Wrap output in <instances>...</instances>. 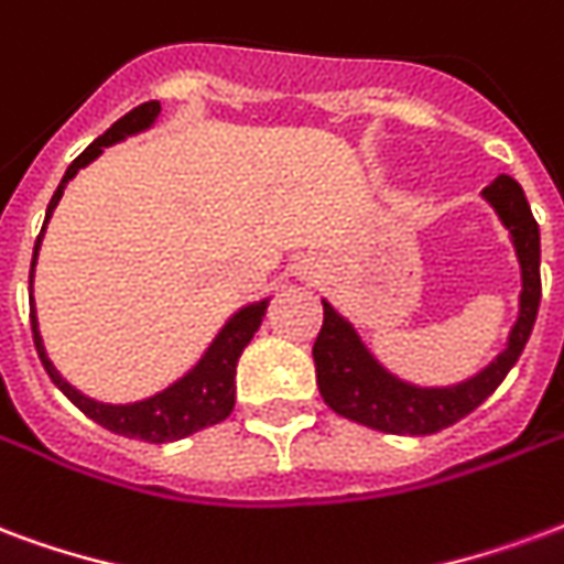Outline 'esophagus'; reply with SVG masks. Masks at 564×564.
<instances>
[{
	"mask_svg": "<svg viewBox=\"0 0 564 564\" xmlns=\"http://www.w3.org/2000/svg\"><path fill=\"white\" fill-rule=\"evenodd\" d=\"M291 273H294L300 282H318L324 273V264L315 254H300L297 261L291 264Z\"/></svg>",
	"mask_w": 564,
	"mask_h": 564,
	"instance_id": "1",
	"label": "esophagus"
}]
</instances>
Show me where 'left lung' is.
<instances>
[{
	"label": "left lung",
	"instance_id": "1",
	"mask_svg": "<svg viewBox=\"0 0 564 564\" xmlns=\"http://www.w3.org/2000/svg\"><path fill=\"white\" fill-rule=\"evenodd\" d=\"M480 197L490 204L501 228L508 231L513 258L520 264L517 322L508 330L505 348L487 367L456 384H414L384 367L360 336L357 324L345 318L330 300H322L324 327L315 339L312 357H315L318 390L333 412L381 433H438L475 412L520 360L541 303V231L523 188L513 176L499 174L480 192Z\"/></svg>",
	"mask_w": 564,
	"mask_h": 564
}]
</instances>
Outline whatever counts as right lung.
Segmentation results:
<instances>
[{
	"mask_svg": "<svg viewBox=\"0 0 564 564\" xmlns=\"http://www.w3.org/2000/svg\"><path fill=\"white\" fill-rule=\"evenodd\" d=\"M159 113H162V105L159 101H147L141 108H134L131 113L113 122L98 141H93L86 147L65 171L63 183L53 192L51 204H47V216H44V225H41L39 240H35V252H32V267H29V318H32V339H35V351H39L41 364L47 369V376L56 388L63 390L65 397L80 409V412L89 417V421L101 423L105 430L117 435H126V438H141V442H152V445H164V442H176V438H186V435L204 430V426H213V423H221L228 414L234 412V397H237V388H234V378H237V360H240L242 348L252 343V336L258 333L261 322H264L267 306H270V297L252 300L240 310L234 312L228 322L221 324L219 333L213 336V343L204 348V355L197 357L195 367L186 369L183 376L171 381L167 388L152 393L147 400L138 402H101L86 397L84 390H77L68 381V378L53 367V360L47 357V348H44V339H41L39 327V312H35V297H32V285H35V264H39L41 240H44V231H47V221H51L53 209L59 207L63 200L65 186L72 183L77 171H84L86 164H93L101 155V152L113 147V143H122L126 138H134L141 131H150L155 122H159Z\"/></svg>",
	"mask_w": 564,
	"mask_h": 564,
	"instance_id": "add662e5",
	"label": "right lung"
}]
</instances>
